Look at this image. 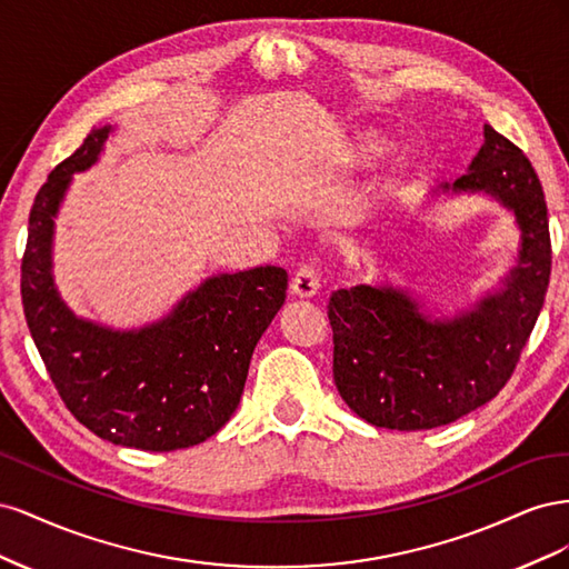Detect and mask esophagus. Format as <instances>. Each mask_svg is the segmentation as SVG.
<instances>
[{"label": "esophagus", "mask_w": 569, "mask_h": 569, "mask_svg": "<svg viewBox=\"0 0 569 569\" xmlns=\"http://www.w3.org/2000/svg\"><path fill=\"white\" fill-rule=\"evenodd\" d=\"M318 289H320V274L313 266H301L289 284V291L297 299H311L318 295Z\"/></svg>", "instance_id": "esophagus-1"}]
</instances>
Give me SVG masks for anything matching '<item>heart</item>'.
<instances>
[{
  "mask_svg": "<svg viewBox=\"0 0 569 569\" xmlns=\"http://www.w3.org/2000/svg\"><path fill=\"white\" fill-rule=\"evenodd\" d=\"M389 151V142L380 132L372 130H356L351 134H343L332 144L330 157H327V168L335 173H353V170L370 168L375 161H380ZM401 180L396 173L387 180L389 187Z\"/></svg>",
  "mask_w": 569,
  "mask_h": 569,
  "instance_id": "heart-1",
  "label": "heart"
}]
</instances>
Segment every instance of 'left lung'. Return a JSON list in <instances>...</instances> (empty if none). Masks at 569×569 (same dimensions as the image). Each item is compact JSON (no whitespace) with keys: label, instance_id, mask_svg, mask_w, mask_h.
Here are the masks:
<instances>
[{"label":"left lung","instance_id":"8db88e82","mask_svg":"<svg viewBox=\"0 0 569 569\" xmlns=\"http://www.w3.org/2000/svg\"><path fill=\"white\" fill-rule=\"evenodd\" d=\"M439 194H485L520 230L515 266L468 311L435 318L393 284L337 289L327 306L335 385L358 418L416 432L456 422L506 387L543 308L550 234L541 182L522 149L491 126L468 173Z\"/></svg>","mask_w":569,"mask_h":569}]
</instances>
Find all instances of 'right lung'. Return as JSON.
<instances>
[{
    "mask_svg": "<svg viewBox=\"0 0 569 569\" xmlns=\"http://www.w3.org/2000/svg\"><path fill=\"white\" fill-rule=\"evenodd\" d=\"M111 132V126L92 128L32 203L23 311L51 382L78 422L130 449H189L237 410L256 343L284 303L287 270L261 266L213 274L140 330L78 318L51 274L54 218L73 176L97 163Z\"/></svg>",
    "mask_w": 569,
    "mask_h": 569,
    "instance_id": "obj_1",
    "label": "right lung"
}]
</instances>
